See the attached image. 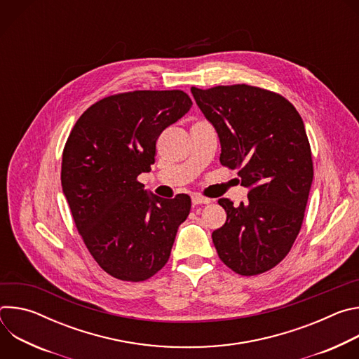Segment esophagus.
Here are the masks:
<instances>
[{
	"label": "esophagus",
	"mask_w": 359,
	"mask_h": 359,
	"mask_svg": "<svg viewBox=\"0 0 359 359\" xmlns=\"http://www.w3.org/2000/svg\"><path fill=\"white\" fill-rule=\"evenodd\" d=\"M191 203L193 204H209V203H212V198H208V197H203V196H198V194H194L193 197H191Z\"/></svg>",
	"instance_id": "esophagus-1"
}]
</instances>
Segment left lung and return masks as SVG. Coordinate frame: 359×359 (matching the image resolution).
<instances>
[{
  "label": "left lung",
  "mask_w": 359,
  "mask_h": 359,
  "mask_svg": "<svg viewBox=\"0 0 359 359\" xmlns=\"http://www.w3.org/2000/svg\"><path fill=\"white\" fill-rule=\"evenodd\" d=\"M220 139L222 165L248 189L245 203L229 198L223 227L212 238L220 260L241 276L262 274L291 250L313 184V159L304 122L278 93L250 85L191 88Z\"/></svg>",
  "instance_id": "left-lung-1"
}]
</instances>
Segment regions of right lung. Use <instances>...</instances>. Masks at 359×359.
I'll return each instance as SVG.
<instances>
[{
    "instance_id": "add662e5",
    "label": "right lung",
    "mask_w": 359,
    "mask_h": 359,
    "mask_svg": "<svg viewBox=\"0 0 359 359\" xmlns=\"http://www.w3.org/2000/svg\"><path fill=\"white\" fill-rule=\"evenodd\" d=\"M183 90H135L88 108L69 133L61 183L75 226L96 263L123 281H144L169 260L190 197L144 190L156 140L191 108Z\"/></svg>"
}]
</instances>
